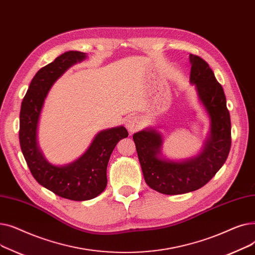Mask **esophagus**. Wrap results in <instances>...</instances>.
I'll use <instances>...</instances> for the list:
<instances>
[{"mask_svg": "<svg viewBox=\"0 0 255 255\" xmlns=\"http://www.w3.org/2000/svg\"><path fill=\"white\" fill-rule=\"evenodd\" d=\"M125 126L130 132H135L140 128V120L137 116L130 115L125 120Z\"/></svg>", "mask_w": 255, "mask_h": 255, "instance_id": "esophagus-1", "label": "esophagus"}]
</instances>
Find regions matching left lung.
<instances>
[{
	"instance_id": "left-lung-1",
	"label": "left lung",
	"mask_w": 255,
	"mask_h": 255,
	"mask_svg": "<svg viewBox=\"0 0 255 255\" xmlns=\"http://www.w3.org/2000/svg\"><path fill=\"white\" fill-rule=\"evenodd\" d=\"M189 61L190 83L195 86L198 100L210 119V132L200 153L175 161L162 156L163 137L156 128L149 127L133 134L145 183L167 195L202 188L222 167L232 144L231 117L221 85L206 61L191 53Z\"/></svg>"
}]
</instances>
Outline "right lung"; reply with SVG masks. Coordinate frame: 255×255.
Instances as JSON below:
<instances>
[{"instance_id": "right-lung-1", "label": "right lung", "mask_w": 255, "mask_h": 255, "mask_svg": "<svg viewBox=\"0 0 255 255\" xmlns=\"http://www.w3.org/2000/svg\"><path fill=\"white\" fill-rule=\"evenodd\" d=\"M85 59V52L70 50L40 69L22 100L19 115V143L33 177L55 194L77 202L92 199L103 192L107 184L106 168L111 155L117 143L128 136L124 126L102 130L82 156L61 166L50 163L40 150L37 129L47 94L57 79L71 66Z\"/></svg>"}]
</instances>
